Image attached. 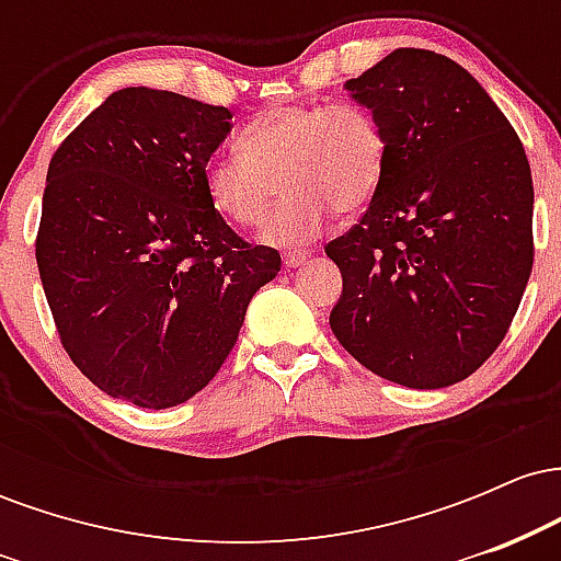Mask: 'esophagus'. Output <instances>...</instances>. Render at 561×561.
<instances>
[{
  "label": "esophagus",
  "instance_id": "obj_1",
  "mask_svg": "<svg viewBox=\"0 0 561 561\" xmlns=\"http://www.w3.org/2000/svg\"><path fill=\"white\" fill-rule=\"evenodd\" d=\"M308 259H311V250H293V253L285 255V266L287 268H298L306 263Z\"/></svg>",
  "mask_w": 561,
  "mask_h": 561
}]
</instances>
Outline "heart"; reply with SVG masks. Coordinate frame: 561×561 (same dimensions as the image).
Listing matches in <instances>:
<instances>
[{
    "label": "heart",
    "instance_id": "obj_1",
    "mask_svg": "<svg viewBox=\"0 0 561 561\" xmlns=\"http://www.w3.org/2000/svg\"><path fill=\"white\" fill-rule=\"evenodd\" d=\"M237 150L205 163V192L229 221L255 227L282 179L287 195L261 229L274 248H300L330 229L340 210H364L388 160L382 128L356 102L272 107L237 134Z\"/></svg>",
    "mask_w": 561,
    "mask_h": 561
}]
</instances>
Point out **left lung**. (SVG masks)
Here are the masks:
<instances>
[{"mask_svg": "<svg viewBox=\"0 0 561 561\" xmlns=\"http://www.w3.org/2000/svg\"><path fill=\"white\" fill-rule=\"evenodd\" d=\"M385 134L382 184L327 244L340 345L403 388L461 382L506 337L533 268V176L517 131L459 62L396 49L345 81Z\"/></svg>", "mask_w": 561, "mask_h": 561, "instance_id": "1", "label": "left lung"}]
</instances>
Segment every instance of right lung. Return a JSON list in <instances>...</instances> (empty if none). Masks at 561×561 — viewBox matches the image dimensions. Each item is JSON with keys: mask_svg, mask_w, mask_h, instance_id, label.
<instances>
[{"mask_svg": "<svg viewBox=\"0 0 561 561\" xmlns=\"http://www.w3.org/2000/svg\"><path fill=\"white\" fill-rule=\"evenodd\" d=\"M227 107L118 89L49 160L36 263L60 343L102 392L169 409L199 392L279 272L205 192Z\"/></svg>", "mask_w": 561, "mask_h": 561, "instance_id": "1", "label": "right lung"}]
</instances>
